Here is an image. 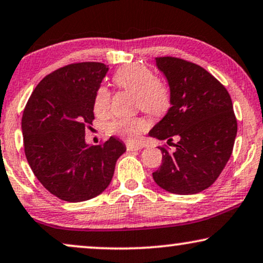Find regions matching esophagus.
<instances>
[{"label": "esophagus", "mask_w": 263, "mask_h": 263, "mask_svg": "<svg viewBox=\"0 0 263 263\" xmlns=\"http://www.w3.org/2000/svg\"><path fill=\"white\" fill-rule=\"evenodd\" d=\"M139 149H142V145L134 144V143H127V144H126V150H127V152H136V150Z\"/></svg>", "instance_id": "34e87169"}]
</instances>
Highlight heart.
Here are the masks:
<instances>
[{
  "instance_id": "obj_1",
  "label": "heart",
  "mask_w": 263,
  "mask_h": 263,
  "mask_svg": "<svg viewBox=\"0 0 263 263\" xmlns=\"http://www.w3.org/2000/svg\"><path fill=\"white\" fill-rule=\"evenodd\" d=\"M115 85L122 90L136 93V106L146 113L160 117L170 109L171 93L166 85L157 78L156 73L144 65H127L114 73ZM111 95L107 86H100L93 99V110L97 115H107L110 109ZM149 127L144 117L117 118L107 126L111 135L136 141L142 132Z\"/></svg>"
}]
</instances>
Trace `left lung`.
<instances>
[{"label": "left lung", "instance_id": "left-lung-1", "mask_svg": "<svg viewBox=\"0 0 263 263\" xmlns=\"http://www.w3.org/2000/svg\"><path fill=\"white\" fill-rule=\"evenodd\" d=\"M171 89L168 113L149 135L178 139L173 153L161 146L162 163L155 183L177 195L198 194L218 179L233 150L237 119L226 87L194 62L172 56L155 58Z\"/></svg>", "mask_w": 263, "mask_h": 263}]
</instances>
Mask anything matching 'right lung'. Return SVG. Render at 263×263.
Segmentation results:
<instances>
[{
    "mask_svg": "<svg viewBox=\"0 0 263 263\" xmlns=\"http://www.w3.org/2000/svg\"><path fill=\"white\" fill-rule=\"evenodd\" d=\"M108 72L101 62H76L44 77L22 119L24 150L31 170L51 195L66 202L87 201L106 190L117 160L126 152L115 137L87 145L93 99Z\"/></svg>",
    "mask_w": 263,
    "mask_h": 263,
    "instance_id": "right-lung-1",
    "label": "right lung"
}]
</instances>
